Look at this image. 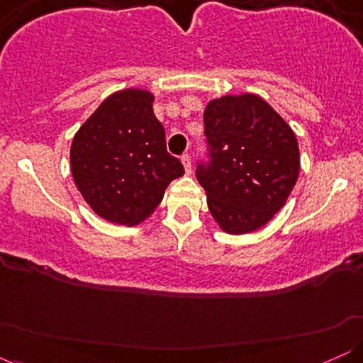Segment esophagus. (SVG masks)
I'll use <instances>...</instances> for the list:
<instances>
[{
  "instance_id": "esophagus-1",
  "label": "esophagus",
  "mask_w": 363,
  "mask_h": 363,
  "mask_svg": "<svg viewBox=\"0 0 363 363\" xmlns=\"http://www.w3.org/2000/svg\"><path fill=\"white\" fill-rule=\"evenodd\" d=\"M181 160H182V165H184V170H186V174H191V170H193V165H191V158H189V155H182L181 157Z\"/></svg>"
}]
</instances>
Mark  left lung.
I'll return each instance as SVG.
<instances>
[{
    "label": "left lung",
    "mask_w": 363,
    "mask_h": 363,
    "mask_svg": "<svg viewBox=\"0 0 363 363\" xmlns=\"http://www.w3.org/2000/svg\"><path fill=\"white\" fill-rule=\"evenodd\" d=\"M208 162L196 177L208 210L223 232L257 230L286 203L301 170L298 143L289 124L254 94L223 95L205 114Z\"/></svg>",
    "instance_id": "1"
}]
</instances>
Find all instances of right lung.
<instances>
[{"label":"right lung","instance_id":"add662e5","mask_svg":"<svg viewBox=\"0 0 363 363\" xmlns=\"http://www.w3.org/2000/svg\"><path fill=\"white\" fill-rule=\"evenodd\" d=\"M153 94L126 89L109 95L74 135L73 181L107 222L138 225L155 211L184 167L167 152L165 129L153 114Z\"/></svg>","mask_w":363,"mask_h":363}]
</instances>
